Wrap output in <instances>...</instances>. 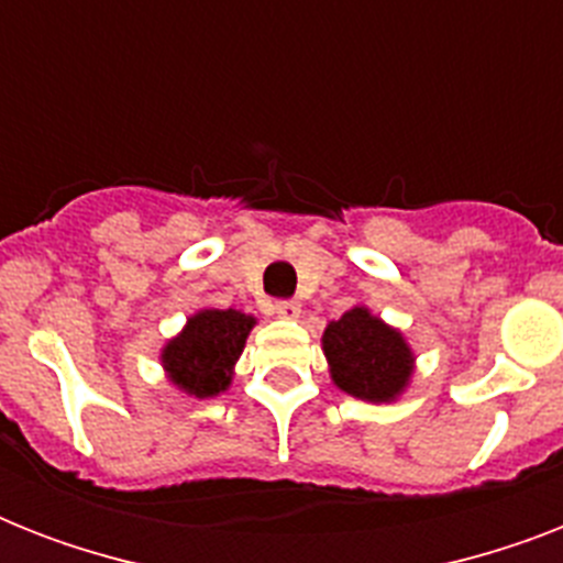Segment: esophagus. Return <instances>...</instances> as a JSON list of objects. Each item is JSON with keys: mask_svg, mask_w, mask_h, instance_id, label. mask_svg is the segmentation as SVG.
I'll use <instances>...</instances> for the list:
<instances>
[{"mask_svg": "<svg viewBox=\"0 0 563 563\" xmlns=\"http://www.w3.org/2000/svg\"><path fill=\"white\" fill-rule=\"evenodd\" d=\"M274 312L283 318H298L300 316V300L295 298H286V300H277L274 303Z\"/></svg>", "mask_w": 563, "mask_h": 563, "instance_id": "34e87169", "label": "esophagus"}]
</instances>
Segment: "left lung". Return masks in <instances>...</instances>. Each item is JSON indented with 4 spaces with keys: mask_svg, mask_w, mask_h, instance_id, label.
<instances>
[{
    "mask_svg": "<svg viewBox=\"0 0 563 563\" xmlns=\"http://www.w3.org/2000/svg\"><path fill=\"white\" fill-rule=\"evenodd\" d=\"M324 353L335 385L362 400H391L409 383L411 351L368 309H351L327 327Z\"/></svg>",
    "mask_w": 563,
    "mask_h": 563,
    "instance_id": "1",
    "label": "left lung"
}]
</instances>
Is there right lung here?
I'll list each match as a JSON object with an SVG mask.
<instances>
[{
    "instance_id": "add662e5",
    "label": "right lung",
    "mask_w": 563,
    "mask_h": 563,
    "mask_svg": "<svg viewBox=\"0 0 563 563\" xmlns=\"http://www.w3.org/2000/svg\"><path fill=\"white\" fill-rule=\"evenodd\" d=\"M251 327L254 318L236 309H203L189 318L175 342L166 344L163 365L184 391L212 397L230 385V368L245 347Z\"/></svg>"
}]
</instances>
